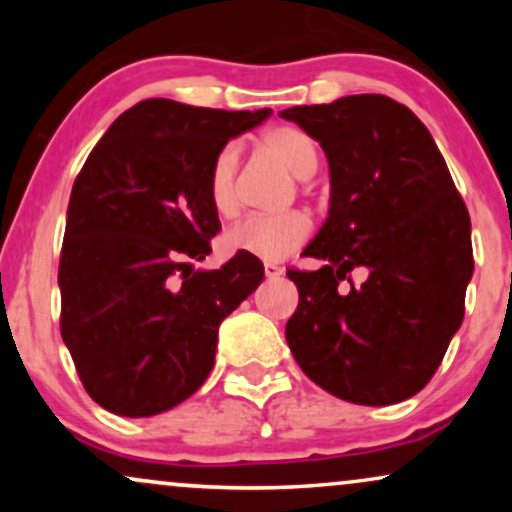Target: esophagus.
I'll list each match as a JSON object with an SVG mask.
<instances>
[{
    "mask_svg": "<svg viewBox=\"0 0 512 512\" xmlns=\"http://www.w3.org/2000/svg\"><path fill=\"white\" fill-rule=\"evenodd\" d=\"M264 274H267V279H276V276L284 274V269L274 262H264Z\"/></svg>",
    "mask_w": 512,
    "mask_h": 512,
    "instance_id": "1",
    "label": "esophagus"
}]
</instances>
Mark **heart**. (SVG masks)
I'll use <instances>...</instances> for the list:
<instances>
[{"mask_svg": "<svg viewBox=\"0 0 512 512\" xmlns=\"http://www.w3.org/2000/svg\"><path fill=\"white\" fill-rule=\"evenodd\" d=\"M262 149L272 154L296 178H310L320 163L317 146L303 129L272 127L262 134ZM211 207L223 219H233L240 209L238 199V149L226 144L214 156L207 182ZM310 236V219L303 211H286L274 216H250L226 233V248L231 252L260 257V260H284L298 250Z\"/></svg>", "mask_w": 512, "mask_h": 512, "instance_id": "heart-1", "label": "heart"}]
</instances>
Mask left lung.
Instances as JSON below:
<instances>
[{
	"mask_svg": "<svg viewBox=\"0 0 512 512\" xmlns=\"http://www.w3.org/2000/svg\"><path fill=\"white\" fill-rule=\"evenodd\" d=\"M322 146L330 209L289 269L298 308L291 354L330 395L368 407L414 397L433 378L464 317L474 272L472 223L431 132L378 93L281 110ZM369 272L361 287L348 274Z\"/></svg>",
	"mask_w": 512,
	"mask_h": 512,
	"instance_id": "8db88e82",
	"label": "left lung"
}]
</instances>
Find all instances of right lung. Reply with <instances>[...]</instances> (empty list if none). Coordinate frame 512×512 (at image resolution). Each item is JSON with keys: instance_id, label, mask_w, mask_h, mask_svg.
<instances>
[{"instance_id": "obj_1", "label": "right lung", "mask_w": 512, "mask_h": 512, "mask_svg": "<svg viewBox=\"0 0 512 512\" xmlns=\"http://www.w3.org/2000/svg\"><path fill=\"white\" fill-rule=\"evenodd\" d=\"M272 110H211L149 98L122 113L74 180L60 255L62 339L93 402L154 416L214 368L219 325L264 279L238 252L195 269L221 231L214 156Z\"/></svg>"}]
</instances>
